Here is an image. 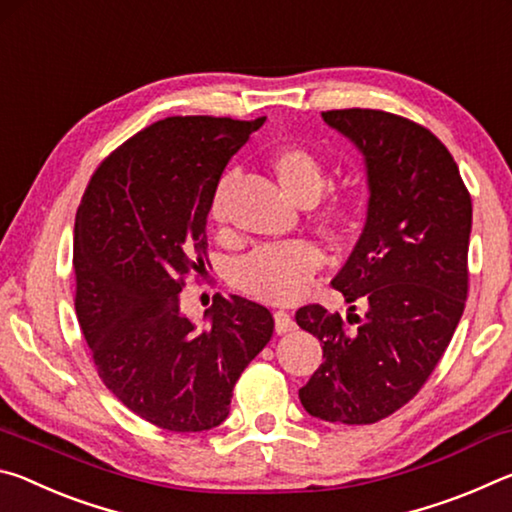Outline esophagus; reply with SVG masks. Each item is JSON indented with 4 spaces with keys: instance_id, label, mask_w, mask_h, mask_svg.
Instances as JSON below:
<instances>
[{
    "instance_id": "esophagus-1",
    "label": "esophagus",
    "mask_w": 512,
    "mask_h": 512,
    "mask_svg": "<svg viewBox=\"0 0 512 512\" xmlns=\"http://www.w3.org/2000/svg\"><path fill=\"white\" fill-rule=\"evenodd\" d=\"M273 318H275V332L277 334H287V332H291L293 327H296V323H293V316L284 309L273 311Z\"/></svg>"
}]
</instances>
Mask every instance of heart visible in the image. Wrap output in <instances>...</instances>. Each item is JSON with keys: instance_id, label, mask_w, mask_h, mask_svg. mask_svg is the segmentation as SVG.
<instances>
[{"instance_id": "b5f03b06", "label": "heart", "mask_w": 512, "mask_h": 512, "mask_svg": "<svg viewBox=\"0 0 512 512\" xmlns=\"http://www.w3.org/2000/svg\"><path fill=\"white\" fill-rule=\"evenodd\" d=\"M271 167L284 192L302 205L311 203V216L320 230H325L327 235H341L350 228L361 207V196L354 187H336L320 196L327 183V167L314 151L307 146H282L271 155ZM230 185L232 176L225 173L214 189L210 203L214 223L225 221ZM323 262V250L314 241H275L241 257L232 266V284L246 296L282 305L298 300L307 291Z\"/></svg>"}]
</instances>
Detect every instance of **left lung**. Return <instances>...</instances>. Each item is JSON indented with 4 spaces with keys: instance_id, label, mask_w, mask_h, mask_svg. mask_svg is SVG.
Returning a JSON list of instances; mask_svg holds the SVG:
<instances>
[{
    "instance_id": "left-lung-1",
    "label": "left lung",
    "mask_w": 512,
    "mask_h": 512,
    "mask_svg": "<svg viewBox=\"0 0 512 512\" xmlns=\"http://www.w3.org/2000/svg\"><path fill=\"white\" fill-rule=\"evenodd\" d=\"M323 119L366 158V228L332 287L368 311L350 314L354 329L323 305L296 311L323 345V363L298 395L314 418L372 424L418 395L452 341L470 289L472 198L429 128L368 108Z\"/></svg>"
}]
</instances>
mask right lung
<instances>
[{
  "instance_id": "add662e5",
  "label": "right lung",
  "mask_w": 512,
  "mask_h": 512,
  "mask_svg": "<svg viewBox=\"0 0 512 512\" xmlns=\"http://www.w3.org/2000/svg\"><path fill=\"white\" fill-rule=\"evenodd\" d=\"M264 117H167L92 173L74 223L76 316L108 391L155 427L207 431L273 336V314L216 293L196 327L185 277L207 259V214L225 164Z\"/></svg>"
}]
</instances>
